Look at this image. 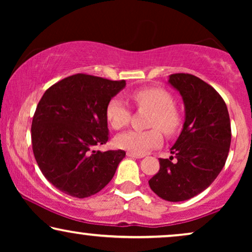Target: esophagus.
Segmentation results:
<instances>
[{
	"label": "esophagus",
	"instance_id": "esophagus-1",
	"mask_svg": "<svg viewBox=\"0 0 252 252\" xmlns=\"http://www.w3.org/2000/svg\"><path fill=\"white\" fill-rule=\"evenodd\" d=\"M127 156L128 157H130V158H142L143 156L142 155H136V154H133V153H130V151H127Z\"/></svg>",
	"mask_w": 252,
	"mask_h": 252
}]
</instances>
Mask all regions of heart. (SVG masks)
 <instances>
[{
  "instance_id": "obj_1",
  "label": "heart",
  "mask_w": 252,
  "mask_h": 252,
  "mask_svg": "<svg viewBox=\"0 0 252 252\" xmlns=\"http://www.w3.org/2000/svg\"><path fill=\"white\" fill-rule=\"evenodd\" d=\"M137 109L151 110L147 130H128L116 137V144L120 149L136 155H143L154 148L159 147L163 141L161 130L166 135L178 132L181 124L180 113L174 106V99L170 93L161 88H141L130 95ZM129 106L119 97H112L105 108V118L113 129L119 130L128 125L130 120Z\"/></svg>"
}]
</instances>
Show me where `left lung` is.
I'll use <instances>...</instances> for the list:
<instances>
[{"mask_svg":"<svg viewBox=\"0 0 252 252\" xmlns=\"http://www.w3.org/2000/svg\"><path fill=\"white\" fill-rule=\"evenodd\" d=\"M168 82L182 96L186 120L171 148L173 156L159 158V171L149 186L165 201L181 202L202 192L218 177L228 156L232 130L226 103L212 86L189 73L171 74Z\"/></svg>","mask_w":252,"mask_h":252,"instance_id":"left-lung-1","label":"left lung"}]
</instances>
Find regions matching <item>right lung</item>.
<instances>
[{
  "instance_id": "obj_1",
  "label": "right lung",
  "mask_w": 252,
  "mask_h": 252,
  "mask_svg": "<svg viewBox=\"0 0 252 252\" xmlns=\"http://www.w3.org/2000/svg\"><path fill=\"white\" fill-rule=\"evenodd\" d=\"M126 81L78 73L44 93L32 120V148L41 172L65 194L85 198L111 181L124 150L102 153L109 140L105 108Z\"/></svg>"
}]
</instances>
